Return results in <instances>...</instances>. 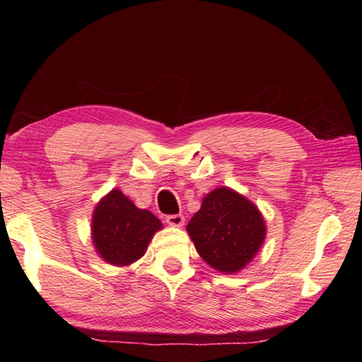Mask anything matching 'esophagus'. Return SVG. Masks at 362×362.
<instances>
[{"label": "esophagus", "instance_id": "34e87169", "mask_svg": "<svg viewBox=\"0 0 362 362\" xmlns=\"http://www.w3.org/2000/svg\"><path fill=\"white\" fill-rule=\"evenodd\" d=\"M166 222L170 226H183V223H185V217H183L182 214H174V216L166 217Z\"/></svg>", "mask_w": 362, "mask_h": 362}]
</instances>
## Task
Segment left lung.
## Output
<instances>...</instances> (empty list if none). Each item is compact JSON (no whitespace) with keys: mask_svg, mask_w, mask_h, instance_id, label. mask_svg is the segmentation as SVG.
Listing matches in <instances>:
<instances>
[{"mask_svg":"<svg viewBox=\"0 0 362 362\" xmlns=\"http://www.w3.org/2000/svg\"><path fill=\"white\" fill-rule=\"evenodd\" d=\"M187 231L207 265L233 274L259 252L267 226L254 203L235 189L220 187L204 196Z\"/></svg>","mask_w":362,"mask_h":362,"instance_id":"1","label":"left lung"}]
</instances>
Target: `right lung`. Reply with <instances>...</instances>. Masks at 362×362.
<instances>
[{
    "instance_id": "obj_1",
    "label": "right lung",
    "mask_w": 362,
    "mask_h": 362,
    "mask_svg": "<svg viewBox=\"0 0 362 362\" xmlns=\"http://www.w3.org/2000/svg\"><path fill=\"white\" fill-rule=\"evenodd\" d=\"M161 220L139 207L115 188L99 201L93 214V243L103 260L115 267L131 265L145 254Z\"/></svg>"
}]
</instances>
